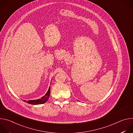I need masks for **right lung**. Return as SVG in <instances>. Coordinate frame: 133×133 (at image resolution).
I'll return each mask as SVG.
<instances>
[{
  "label": "right lung",
  "instance_id": "obj_1",
  "mask_svg": "<svg viewBox=\"0 0 133 133\" xmlns=\"http://www.w3.org/2000/svg\"><path fill=\"white\" fill-rule=\"evenodd\" d=\"M50 87H49V88L48 89V90L47 91V93L41 99H36V100H30V101H26L25 100H23V101L24 102H26V103H27L28 104H32V105H39V104H44L48 101V99L49 97L50 92Z\"/></svg>",
  "mask_w": 133,
  "mask_h": 133
}]
</instances>
